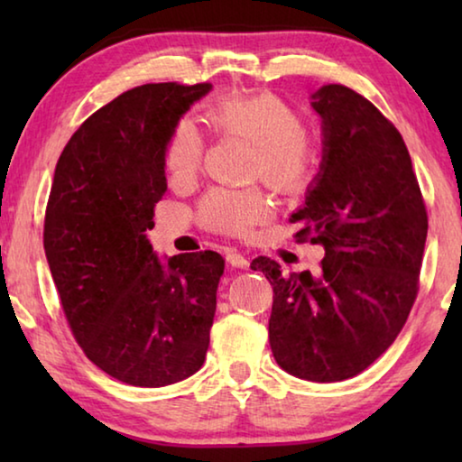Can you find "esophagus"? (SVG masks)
<instances>
[{"label": "esophagus", "mask_w": 462, "mask_h": 462, "mask_svg": "<svg viewBox=\"0 0 462 462\" xmlns=\"http://www.w3.org/2000/svg\"><path fill=\"white\" fill-rule=\"evenodd\" d=\"M226 261H228V264H232L234 269H248V264H250L248 256L242 254L236 248L226 250Z\"/></svg>", "instance_id": "34e87169"}]
</instances>
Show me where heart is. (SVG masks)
<instances>
[{"label":"heart","mask_w":462,"mask_h":462,"mask_svg":"<svg viewBox=\"0 0 462 462\" xmlns=\"http://www.w3.org/2000/svg\"><path fill=\"white\" fill-rule=\"evenodd\" d=\"M201 120L217 138H242L253 143L250 177H263L273 189L297 195L314 181L319 167V148L303 130L300 112L275 93L217 97L203 107ZM203 138L189 120H179L165 146V167L175 183H187L199 173ZM273 203L261 187L230 189L214 187L198 208L206 230L240 236L267 222Z\"/></svg>","instance_id":"b5f03b06"}]
</instances>
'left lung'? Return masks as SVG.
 Wrapping results in <instances>:
<instances>
[{"instance_id":"obj_1","label":"left lung","mask_w":462,"mask_h":462,"mask_svg":"<svg viewBox=\"0 0 462 462\" xmlns=\"http://www.w3.org/2000/svg\"><path fill=\"white\" fill-rule=\"evenodd\" d=\"M324 156L297 242L322 245L319 275L254 259L273 285L269 342L281 369L334 383L373 365L402 332L420 289L428 214L397 128L361 93L324 85L311 96Z\"/></svg>"}]
</instances>
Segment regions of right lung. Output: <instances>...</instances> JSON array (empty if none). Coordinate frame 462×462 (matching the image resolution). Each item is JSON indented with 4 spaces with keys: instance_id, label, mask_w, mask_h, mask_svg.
Masks as SVG:
<instances>
[{
    "instance_id": "1",
    "label": "right lung",
    "mask_w": 462,
    "mask_h": 462,
    "mask_svg": "<svg viewBox=\"0 0 462 462\" xmlns=\"http://www.w3.org/2000/svg\"><path fill=\"white\" fill-rule=\"evenodd\" d=\"M209 83H148L91 114L54 169L44 253L85 356L134 387L201 369L224 259L214 250L156 259L146 230L167 191L171 130Z\"/></svg>"
}]
</instances>
